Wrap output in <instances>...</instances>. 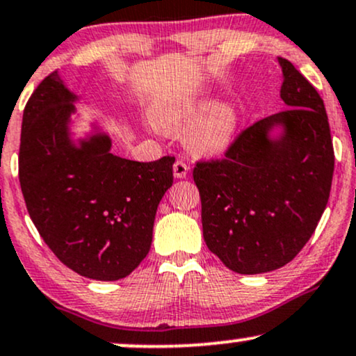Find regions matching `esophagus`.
<instances>
[{
	"instance_id": "1",
	"label": "esophagus",
	"mask_w": 356,
	"mask_h": 356,
	"mask_svg": "<svg viewBox=\"0 0 356 356\" xmlns=\"http://www.w3.org/2000/svg\"><path fill=\"white\" fill-rule=\"evenodd\" d=\"M187 172H189V165L186 164V162L177 159L174 162V175L177 179H184L187 175Z\"/></svg>"
}]
</instances>
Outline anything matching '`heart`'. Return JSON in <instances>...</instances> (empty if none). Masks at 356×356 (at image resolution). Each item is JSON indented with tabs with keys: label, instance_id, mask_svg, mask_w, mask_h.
Here are the masks:
<instances>
[{
	"label": "heart",
	"instance_id": "obj_1",
	"mask_svg": "<svg viewBox=\"0 0 356 356\" xmlns=\"http://www.w3.org/2000/svg\"><path fill=\"white\" fill-rule=\"evenodd\" d=\"M194 101L167 102L154 113V121L165 131H177L195 114ZM238 114L230 102L209 106L187 126L184 140L191 152L212 156L224 151L237 131Z\"/></svg>",
	"mask_w": 356,
	"mask_h": 356
}]
</instances>
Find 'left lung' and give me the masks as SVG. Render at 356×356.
<instances>
[{"label":"left lung","instance_id":"left-lung-1","mask_svg":"<svg viewBox=\"0 0 356 356\" xmlns=\"http://www.w3.org/2000/svg\"><path fill=\"white\" fill-rule=\"evenodd\" d=\"M278 63L286 109L243 129L222 159L197 161L192 170L209 250L245 275L277 270L305 247L327 207L335 167L323 99L289 59ZM275 125L284 134L270 140Z\"/></svg>","mask_w":356,"mask_h":356}]
</instances>
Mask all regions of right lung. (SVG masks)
I'll return each instance as SVG.
<instances>
[{
  "label": "right lung",
  "instance_id": "obj_1",
  "mask_svg": "<svg viewBox=\"0 0 356 356\" xmlns=\"http://www.w3.org/2000/svg\"><path fill=\"white\" fill-rule=\"evenodd\" d=\"M74 99L56 71L34 89L21 126V191L42 241L66 267L92 280H119L149 254L175 157L122 159L111 154L106 134L76 147L67 132Z\"/></svg>",
  "mask_w": 356,
  "mask_h": 356
}]
</instances>
